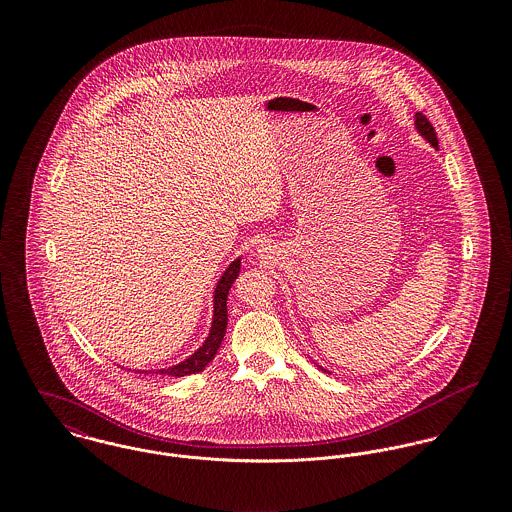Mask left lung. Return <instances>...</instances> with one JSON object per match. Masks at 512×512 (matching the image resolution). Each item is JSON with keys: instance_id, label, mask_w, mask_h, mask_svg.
<instances>
[{"instance_id": "obj_1", "label": "left lung", "mask_w": 512, "mask_h": 512, "mask_svg": "<svg viewBox=\"0 0 512 512\" xmlns=\"http://www.w3.org/2000/svg\"><path fill=\"white\" fill-rule=\"evenodd\" d=\"M416 130L420 132V136H424L430 144L434 147H438V134L434 130V126L430 124V120L422 114V112H416ZM325 370V368H321ZM327 372V370H325Z\"/></svg>"}]
</instances>
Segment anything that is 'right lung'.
<instances>
[{"label": "right lung", "mask_w": 512, "mask_h": 512, "mask_svg": "<svg viewBox=\"0 0 512 512\" xmlns=\"http://www.w3.org/2000/svg\"><path fill=\"white\" fill-rule=\"evenodd\" d=\"M240 272V258H236L220 276L219 284L215 288V311H213V325H211V333L207 337V341L203 343L201 349H197L189 359H185L179 365L169 366V368H159L155 370V374H163V376H187V374H195L201 372L205 366L209 365L217 351H219L220 343L224 339L226 333V325H228V313H226V297L230 292V286L234 284V280L238 278ZM153 372V370H146V374ZM142 374V372H140Z\"/></svg>", "instance_id": "obj_1"}]
</instances>
